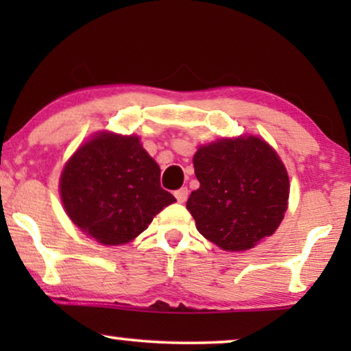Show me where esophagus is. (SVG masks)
<instances>
[{
    "instance_id": "1",
    "label": "esophagus",
    "mask_w": 351,
    "mask_h": 351,
    "mask_svg": "<svg viewBox=\"0 0 351 351\" xmlns=\"http://www.w3.org/2000/svg\"><path fill=\"white\" fill-rule=\"evenodd\" d=\"M174 196L177 203H185L186 198H189V189H186V186H182V189L174 191Z\"/></svg>"
}]
</instances>
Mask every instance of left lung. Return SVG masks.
Segmentation results:
<instances>
[{
    "mask_svg": "<svg viewBox=\"0 0 351 351\" xmlns=\"http://www.w3.org/2000/svg\"><path fill=\"white\" fill-rule=\"evenodd\" d=\"M199 189L186 209L206 239L246 251L275 233L289 198V177L275 150L258 137L222 138L193 156Z\"/></svg>",
    "mask_w": 351,
    "mask_h": 351,
    "instance_id": "8db88e82",
    "label": "left lung"
}]
</instances>
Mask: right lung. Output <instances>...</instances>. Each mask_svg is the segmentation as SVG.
<instances>
[{
	"mask_svg": "<svg viewBox=\"0 0 351 351\" xmlns=\"http://www.w3.org/2000/svg\"><path fill=\"white\" fill-rule=\"evenodd\" d=\"M160 166L137 137L100 134L78 148L60 179L65 210L102 244H124L176 201L160 184Z\"/></svg>",
	"mask_w": 351,
	"mask_h": 351,
	"instance_id": "obj_1",
	"label": "right lung"
}]
</instances>
